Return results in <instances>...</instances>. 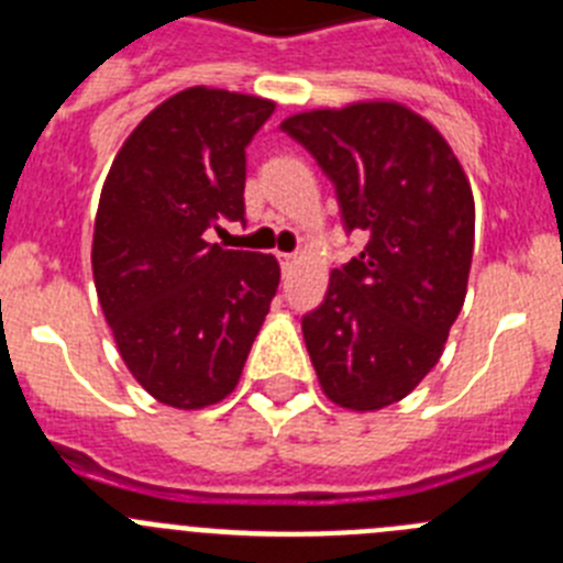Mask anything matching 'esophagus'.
<instances>
[{
  "label": "esophagus",
  "mask_w": 563,
  "mask_h": 563,
  "mask_svg": "<svg viewBox=\"0 0 563 563\" xmlns=\"http://www.w3.org/2000/svg\"><path fill=\"white\" fill-rule=\"evenodd\" d=\"M278 262H282V271H290L296 265V254H278Z\"/></svg>",
  "instance_id": "1"
}]
</instances>
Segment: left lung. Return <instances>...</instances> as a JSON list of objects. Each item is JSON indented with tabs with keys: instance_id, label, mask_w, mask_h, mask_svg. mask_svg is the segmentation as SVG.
Masks as SVG:
<instances>
[{
	"instance_id": "obj_1",
	"label": "left lung",
	"mask_w": 563,
	"mask_h": 563,
	"mask_svg": "<svg viewBox=\"0 0 563 563\" xmlns=\"http://www.w3.org/2000/svg\"><path fill=\"white\" fill-rule=\"evenodd\" d=\"M332 180L365 236L301 318L321 388L349 410L405 399L438 363L466 298L474 198L441 133L399 102H354L282 122Z\"/></svg>"
}]
</instances>
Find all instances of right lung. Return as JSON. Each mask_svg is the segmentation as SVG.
Masks as SVG:
<instances>
[{"label": "right lung", "instance_id": "add662e5", "mask_svg": "<svg viewBox=\"0 0 563 563\" xmlns=\"http://www.w3.org/2000/svg\"><path fill=\"white\" fill-rule=\"evenodd\" d=\"M273 102L178 91L136 125L102 184L91 267L122 360L151 396L198 410L236 388L278 262L206 242L245 220V147Z\"/></svg>", "mask_w": 563, "mask_h": 563}]
</instances>
